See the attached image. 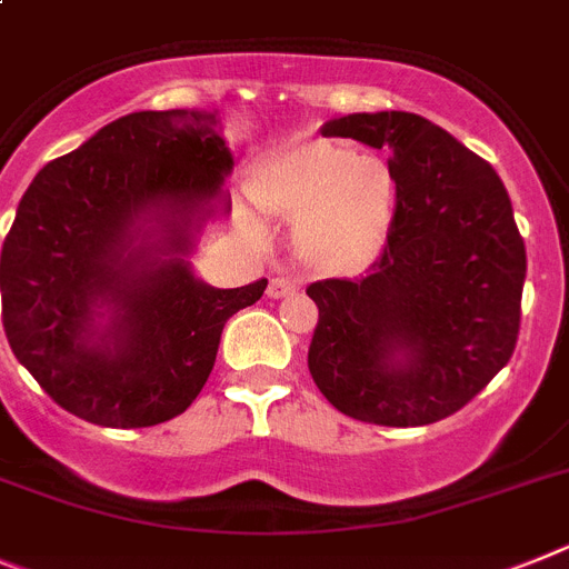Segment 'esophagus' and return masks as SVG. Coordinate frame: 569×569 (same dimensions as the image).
I'll return each instance as SVG.
<instances>
[{
	"label": "esophagus",
	"instance_id": "esophagus-1",
	"mask_svg": "<svg viewBox=\"0 0 569 569\" xmlns=\"http://www.w3.org/2000/svg\"><path fill=\"white\" fill-rule=\"evenodd\" d=\"M295 289H298V286L291 283L289 278H271V283H269V298H289V295H295Z\"/></svg>",
	"mask_w": 569,
	"mask_h": 569
}]
</instances>
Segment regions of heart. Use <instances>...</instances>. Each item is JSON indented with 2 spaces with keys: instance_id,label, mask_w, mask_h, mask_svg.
I'll list each match as a JSON object with an SVG mask.
<instances>
[{
  "instance_id": "heart-1",
  "label": "heart",
  "mask_w": 569,
  "mask_h": 569,
  "mask_svg": "<svg viewBox=\"0 0 569 569\" xmlns=\"http://www.w3.org/2000/svg\"><path fill=\"white\" fill-rule=\"evenodd\" d=\"M251 197L269 214L298 223V249L309 263L349 271L369 263L387 240L398 186L387 162L312 140L257 168Z\"/></svg>"
}]
</instances>
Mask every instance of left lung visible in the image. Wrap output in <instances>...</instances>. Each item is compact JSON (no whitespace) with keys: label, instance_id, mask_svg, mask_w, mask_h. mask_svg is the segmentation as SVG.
I'll return each mask as SVG.
<instances>
[{"label":"left lung","instance_id":"obj_1","mask_svg":"<svg viewBox=\"0 0 569 569\" xmlns=\"http://www.w3.org/2000/svg\"><path fill=\"white\" fill-rule=\"evenodd\" d=\"M323 137L387 148L398 186L367 278L318 280L309 372L343 415L427 427L467 407L516 352L527 251L496 168L409 111L349 113Z\"/></svg>","mask_w":569,"mask_h":569}]
</instances>
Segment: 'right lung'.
Segmentation results:
<instances>
[{
	"label": "right lung",
	"mask_w": 569,
	"mask_h": 569,
	"mask_svg": "<svg viewBox=\"0 0 569 569\" xmlns=\"http://www.w3.org/2000/svg\"><path fill=\"white\" fill-rule=\"evenodd\" d=\"M202 111H137L48 162L0 254L2 326L53 401L97 427L140 429L191 407L226 320L266 280L214 289L189 254L231 151Z\"/></svg>",
	"instance_id": "right-lung-1"
}]
</instances>
